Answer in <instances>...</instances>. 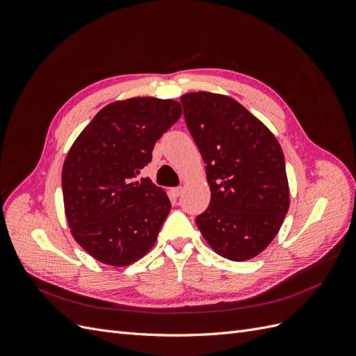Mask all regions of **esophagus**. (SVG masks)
I'll return each instance as SVG.
<instances>
[{
	"mask_svg": "<svg viewBox=\"0 0 356 356\" xmlns=\"http://www.w3.org/2000/svg\"><path fill=\"white\" fill-rule=\"evenodd\" d=\"M182 190H184L182 187H175V188H172V190H170V193H172V195H174L175 197H178V196H181V195H182Z\"/></svg>",
	"mask_w": 356,
	"mask_h": 356,
	"instance_id": "34e87169",
	"label": "esophagus"
}]
</instances>
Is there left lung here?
Here are the masks:
<instances>
[{"label": "left lung", "mask_w": 356, "mask_h": 356, "mask_svg": "<svg viewBox=\"0 0 356 356\" xmlns=\"http://www.w3.org/2000/svg\"><path fill=\"white\" fill-rule=\"evenodd\" d=\"M184 118L207 163L211 202L196 224L212 250L233 261L264 251L284 222L289 188L275 135L230 96H181Z\"/></svg>", "instance_id": "obj_1"}]
</instances>
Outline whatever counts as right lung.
I'll use <instances>...</instances> for the list:
<instances>
[{"instance_id": "right-lung-1", "label": "right lung", "mask_w": 356, "mask_h": 356, "mask_svg": "<svg viewBox=\"0 0 356 356\" xmlns=\"http://www.w3.org/2000/svg\"><path fill=\"white\" fill-rule=\"evenodd\" d=\"M181 114L172 99L115 101L70 148L62 168L67 221L74 239L98 261L129 266L156 243L170 202L152 179L136 177Z\"/></svg>"}]
</instances>
